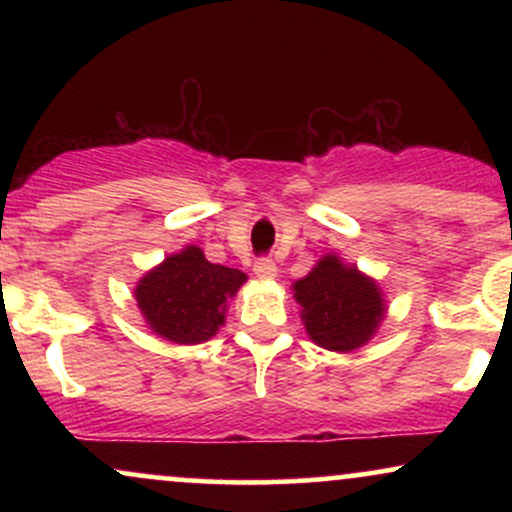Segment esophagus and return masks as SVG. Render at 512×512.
Here are the masks:
<instances>
[{"label":"esophagus","mask_w":512,"mask_h":512,"mask_svg":"<svg viewBox=\"0 0 512 512\" xmlns=\"http://www.w3.org/2000/svg\"><path fill=\"white\" fill-rule=\"evenodd\" d=\"M252 272L260 276V279H274V276H276V264H274L272 257H257L255 269H252Z\"/></svg>","instance_id":"1"}]
</instances>
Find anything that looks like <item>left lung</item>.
Wrapping results in <instances>:
<instances>
[{
  "label": "left lung",
  "instance_id": "left-lung-1",
  "mask_svg": "<svg viewBox=\"0 0 512 512\" xmlns=\"http://www.w3.org/2000/svg\"><path fill=\"white\" fill-rule=\"evenodd\" d=\"M293 291L303 305L310 339L330 351L363 346L385 315L375 281L356 267H346L334 255L322 257L313 272L293 284Z\"/></svg>",
  "mask_w": 512,
  "mask_h": 512
}]
</instances>
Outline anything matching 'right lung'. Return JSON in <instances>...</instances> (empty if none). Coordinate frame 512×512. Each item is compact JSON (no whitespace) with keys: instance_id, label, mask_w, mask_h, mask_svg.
<instances>
[{"instance_id":"1","label":"right lung","mask_w":512,"mask_h":512,"mask_svg":"<svg viewBox=\"0 0 512 512\" xmlns=\"http://www.w3.org/2000/svg\"><path fill=\"white\" fill-rule=\"evenodd\" d=\"M245 279L238 269L211 264L202 250L190 245L151 269L134 296L151 330L168 342L199 344L223 325L226 301Z\"/></svg>"}]
</instances>
